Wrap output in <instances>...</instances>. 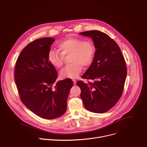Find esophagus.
Masks as SVG:
<instances>
[{"mask_svg": "<svg viewBox=\"0 0 147 147\" xmlns=\"http://www.w3.org/2000/svg\"><path fill=\"white\" fill-rule=\"evenodd\" d=\"M73 82H74V84L75 85L76 84V80H75V79H73Z\"/></svg>", "mask_w": 147, "mask_h": 147, "instance_id": "obj_1", "label": "esophagus"}]
</instances>
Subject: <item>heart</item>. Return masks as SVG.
<instances>
[{
    "label": "heart",
    "mask_w": 147,
    "mask_h": 147,
    "mask_svg": "<svg viewBox=\"0 0 147 147\" xmlns=\"http://www.w3.org/2000/svg\"><path fill=\"white\" fill-rule=\"evenodd\" d=\"M59 50H51L48 53L50 63L56 68H60L64 64V56L70 55L69 61L60 71L62 78H77L82 67L90 65L94 60L96 47L90 40L69 37L61 41L57 46Z\"/></svg>",
    "instance_id": "1"
}]
</instances>
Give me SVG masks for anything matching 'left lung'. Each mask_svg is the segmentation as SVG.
<instances>
[{"label": "left lung", "mask_w": 147, "mask_h": 147, "mask_svg": "<svg viewBox=\"0 0 147 147\" xmlns=\"http://www.w3.org/2000/svg\"><path fill=\"white\" fill-rule=\"evenodd\" d=\"M80 34L90 37L96 48L94 60L82 77L94 82L78 81L80 97L85 108L104 113L117 104L123 94L127 77V65L117 43L109 35L98 30Z\"/></svg>", "instance_id": "1"}]
</instances>
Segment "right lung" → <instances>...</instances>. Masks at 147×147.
<instances>
[{
  "mask_svg": "<svg viewBox=\"0 0 147 147\" xmlns=\"http://www.w3.org/2000/svg\"><path fill=\"white\" fill-rule=\"evenodd\" d=\"M53 38L37 39L21 51L16 62L14 77L20 98L24 105L45 119L61 116L67 110V99L73 82L57 78L55 67L48 60Z\"/></svg>",
  "mask_w": 147,
  "mask_h": 147,
  "instance_id": "add662e5",
  "label": "right lung"
}]
</instances>
